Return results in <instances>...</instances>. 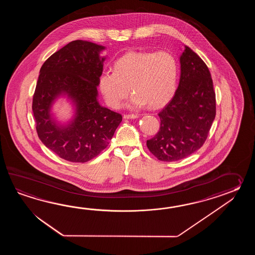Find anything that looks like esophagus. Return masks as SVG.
Here are the masks:
<instances>
[{"label": "esophagus", "instance_id": "1", "mask_svg": "<svg viewBox=\"0 0 255 255\" xmlns=\"http://www.w3.org/2000/svg\"><path fill=\"white\" fill-rule=\"evenodd\" d=\"M136 118H138V116L136 114L124 115L125 120H134Z\"/></svg>", "mask_w": 255, "mask_h": 255}]
</instances>
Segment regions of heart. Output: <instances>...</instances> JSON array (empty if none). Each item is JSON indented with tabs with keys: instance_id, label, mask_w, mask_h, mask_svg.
I'll return each instance as SVG.
<instances>
[{
	"instance_id": "b5f03b06",
	"label": "heart",
	"mask_w": 255,
	"mask_h": 255,
	"mask_svg": "<svg viewBox=\"0 0 255 255\" xmlns=\"http://www.w3.org/2000/svg\"><path fill=\"white\" fill-rule=\"evenodd\" d=\"M178 63L165 51L128 52L117 60L114 73L105 72L99 77V89L112 109H120L129 95L130 108L146 105L158 109L168 103L177 88Z\"/></svg>"
}]
</instances>
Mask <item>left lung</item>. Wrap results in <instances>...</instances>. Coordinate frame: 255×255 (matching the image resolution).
Segmentation results:
<instances>
[{"instance_id":"1","label":"left lung","mask_w":255,"mask_h":255,"mask_svg":"<svg viewBox=\"0 0 255 255\" xmlns=\"http://www.w3.org/2000/svg\"><path fill=\"white\" fill-rule=\"evenodd\" d=\"M179 87L158 113L160 128L146 140L149 151L161 161H177L201 148L216 115V98L206 64L185 45L179 56Z\"/></svg>"}]
</instances>
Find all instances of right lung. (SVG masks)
<instances>
[{"mask_svg": "<svg viewBox=\"0 0 255 255\" xmlns=\"http://www.w3.org/2000/svg\"><path fill=\"white\" fill-rule=\"evenodd\" d=\"M105 46L76 40L52 54L40 69L33 98L36 131L43 145L70 162H87L109 146L122 116L98 103ZM60 96L69 99L73 119L61 125L51 113Z\"/></svg>", "mask_w": 255, "mask_h": 255, "instance_id": "obj_1", "label": "right lung"}]
</instances>
